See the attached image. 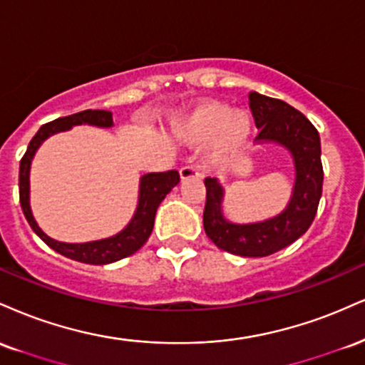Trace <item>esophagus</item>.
I'll return each instance as SVG.
<instances>
[{
  "mask_svg": "<svg viewBox=\"0 0 365 365\" xmlns=\"http://www.w3.org/2000/svg\"><path fill=\"white\" fill-rule=\"evenodd\" d=\"M179 175H181V181H186V179L191 178H200V170L196 165H184L181 170H179Z\"/></svg>",
  "mask_w": 365,
  "mask_h": 365,
  "instance_id": "1",
  "label": "esophagus"
}]
</instances>
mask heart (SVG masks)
Segmentation results:
<instances>
[{
    "label": "heart",
    "instance_id": "1",
    "mask_svg": "<svg viewBox=\"0 0 365 365\" xmlns=\"http://www.w3.org/2000/svg\"><path fill=\"white\" fill-rule=\"evenodd\" d=\"M181 135L191 143L208 141L210 164H224L250 140L251 119L244 110H232L225 104L207 102L184 118Z\"/></svg>",
    "mask_w": 365,
    "mask_h": 365
}]
</instances>
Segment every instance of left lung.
<instances>
[{
  "instance_id": "8db88e82",
  "label": "left lung",
  "mask_w": 365,
  "mask_h": 365,
  "mask_svg": "<svg viewBox=\"0 0 365 365\" xmlns=\"http://www.w3.org/2000/svg\"><path fill=\"white\" fill-rule=\"evenodd\" d=\"M250 107L259 130L256 143H277L292 155V196L285 210L275 217L252 224H234L227 220L222 210L224 186L217 178H207L203 227L220 250L246 258H263L297 241L314 220L323 192L321 140L309 119L284 101L251 92Z\"/></svg>"
}]
</instances>
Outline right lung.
<instances>
[{
    "label": "right lung",
    "instance_id": "add662e5",
    "mask_svg": "<svg viewBox=\"0 0 365 365\" xmlns=\"http://www.w3.org/2000/svg\"><path fill=\"white\" fill-rule=\"evenodd\" d=\"M80 124H90V126L97 128H110L114 126L113 113H109V110L87 109L81 110V113L66 115V118L54 119V121L41 126V130L36 133V136L30 140L27 152H25V155L20 160V205L29 225L32 227L34 232L51 250H54L56 252H59V255L66 256L70 259L80 261V263L109 264L135 255L148 241L153 229V222H155L158 205L162 203V200L169 195L174 186H178L179 173L178 170H167V173H148L141 175L138 205H136L135 215H133L130 224L124 227L121 232L113 235V237L75 244L56 241V239L42 232V229L37 225L36 218L32 215V210H30V165H32V158L36 155L37 148L42 145V141H46L49 136L56 135V133L68 131L73 126H80Z\"/></svg>",
    "mask_w": 365,
    "mask_h": 365
}]
</instances>
